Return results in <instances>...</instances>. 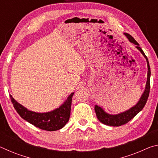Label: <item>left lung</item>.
Returning a JSON list of instances; mask_svg holds the SVG:
<instances>
[{"label":"left lung","instance_id":"left-lung-1","mask_svg":"<svg viewBox=\"0 0 158 158\" xmlns=\"http://www.w3.org/2000/svg\"><path fill=\"white\" fill-rule=\"evenodd\" d=\"M124 35L126 36L130 42H132L134 44L136 45V48L139 51V52L142 53V55L146 58L147 62V66H148V74H147V81L146 84L145 90L141 95L139 100L136 105L131 107L130 109L125 111L124 112H122L121 114H109L106 112L104 111V109L101 107V106L96 105L95 106V111L96 114V116L102 123L105 124L106 125H109V126H121L122 125L126 124L127 123L129 122L131 119H132L136 115H137L139 112H140L142 110L143 108L145 106L147 100H148L149 92H150V78H151V69H150L149 62L148 58H147L145 53L141 49V48L139 47V44L138 42L135 40L133 37L130 35V34L124 33Z\"/></svg>","mask_w":158,"mask_h":158}]
</instances>
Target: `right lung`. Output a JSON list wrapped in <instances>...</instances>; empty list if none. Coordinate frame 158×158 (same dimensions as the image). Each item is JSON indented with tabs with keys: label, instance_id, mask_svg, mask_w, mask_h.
<instances>
[{
	"label": "right lung",
	"instance_id": "right-lung-1",
	"mask_svg": "<svg viewBox=\"0 0 158 158\" xmlns=\"http://www.w3.org/2000/svg\"><path fill=\"white\" fill-rule=\"evenodd\" d=\"M74 93L69 95L59 107L46 113H37L28 110L17 102L10 95V99L15 109L19 116L40 129L47 131H56L63 128L68 122L70 116L72 98Z\"/></svg>",
	"mask_w": 158,
	"mask_h": 158
}]
</instances>
